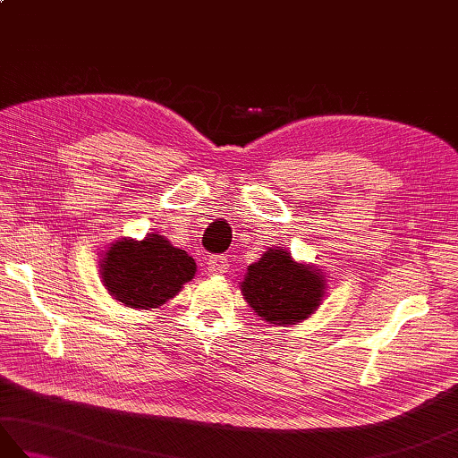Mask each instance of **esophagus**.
I'll return each mask as SVG.
<instances>
[{
  "label": "esophagus",
  "mask_w": 458,
  "mask_h": 458,
  "mask_svg": "<svg viewBox=\"0 0 458 458\" xmlns=\"http://www.w3.org/2000/svg\"><path fill=\"white\" fill-rule=\"evenodd\" d=\"M228 267H230V264H228L226 256H210L208 258V271H210V274H214V276L226 274Z\"/></svg>",
  "instance_id": "esophagus-1"
}]
</instances>
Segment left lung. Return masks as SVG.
Here are the masks:
<instances>
[{"mask_svg": "<svg viewBox=\"0 0 458 458\" xmlns=\"http://www.w3.org/2000/svg\"><path fill=\"white\" fill-rule=\"evenodd\" d=\"M327 279L315 266L297 264L287 250L269 248L248 266L242 293L269 325H297L315 313L325 297Z\"/></svg>", "mask_w": 458, "mask_h": 458, "instance_id": "8db88e82", "label": "left lung"}]
</instances>
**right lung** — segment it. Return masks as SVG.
<instances>
[{
	"mask_svg": "<svg viewBox=\"0 0 458 458\" xmlns=\"http://www.w3.org/2000/svg\"><path fill=\"white\" fill-rule=\"evenodd\" d=\"M197 264L167 238L148 234L141 242H114L100 261L102 284L108 293L131 309H157L194 277Z\"/></svg>",
	"mask_w": 458,
	"mask_h": 458,
	"instance_id": "add662e5",
	"label": "right lung"
}]
</instances>
